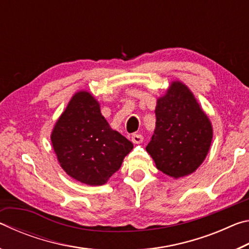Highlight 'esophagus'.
Listing matches in <instances>:
<instances>
[{"mask_svg": "<svg viewBox=\"0 0 249 249\" xmlns=\"http://www.w3.org/2000/svg\"><path fill=\"white\" fill-rule=\"evenodd\" d=\"M142 136L141 134H133L132 135V142H134V144H142Z\"/></svg>", "mask_w": 249, "mask_h": 249, "instance_id": "1", "label": "esophagus"}]
</instances>
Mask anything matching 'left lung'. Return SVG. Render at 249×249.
Returning a JSON list of instances; mask_svg holds the SVG:
<instances>
[{"label":"left lung","mask_w":249,"mask_h":249,"mask_svg":"<svg viewBox=\"0 0 249 249\" xmlns=\"http://www.w3.org/2000/svg\"><path fill=\"white\" fill-rule=\"evenodd\" d=\"M156 127L146 150L157 169L178 179L191 175L208 155L213 127L191 90L175 80L157 99Z\"/></svg>","instance_id":"left-lung-1"}]
</instances>
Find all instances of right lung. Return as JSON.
Instances as JSON below:
<instances>
[{"label":"right lung","instance_id":"obj_1","mask_svg":"<svg viewBox=\"0 0 249 249\" xmlns=\"http://www.w3.org/2000/svg\"><path fill=\"white\" fill-rule=\"evenodd\" d=\"M53 148L67 175L88 185H102L120 169L132 142L111 128L89 91L75 92L54 124Z\"/></svg>","mask_w":249,"mask_h":249}]
</instances>
